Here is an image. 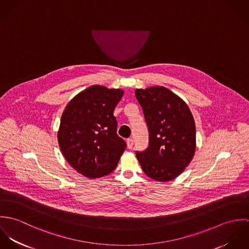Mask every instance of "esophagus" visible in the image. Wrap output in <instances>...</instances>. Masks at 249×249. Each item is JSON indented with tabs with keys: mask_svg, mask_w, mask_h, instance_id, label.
Wrapping results in <instances>:
<instances>
[{
	"mask_svg": "<svg viewBox=\"0 0 249 249\" xmlns=\"http://www.w3.org/2000/svg\"><path fill=\"white\" fill-rule=\"evenodd\" d=\"M126 143H127V147L128 148H132V146H133V140L131 138H128L126 140Z\"/></svg>",
	"mask_w": 249,
	"mask_h": 249,
	"instance_id": "esophagus-1",
	"label": "esophagus"
}]
</instances>
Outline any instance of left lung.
I'll return each instance as SVG.
<instances>
[{
	"instance_id": "left-lung-1",
	"label": "left lung",
	"mask_w": 249,
	"mask_h": 249,
	"mask_svg": "<svg viewBox=\"0 0 249 249\" xmlns=\"http://www.w3.org/2000/svg\"><path fill=\"white\" fill-rule=\"evenodd\" d=\"M148 127L149 144L136 157L143 173L166 182L181 175L196 152V124L187 104L163 86L136 89Z\"/></svg>"
}]
</instances>
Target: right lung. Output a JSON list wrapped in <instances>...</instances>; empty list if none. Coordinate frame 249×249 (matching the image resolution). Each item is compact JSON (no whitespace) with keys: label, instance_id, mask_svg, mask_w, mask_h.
<instances>
[{"label":"right lung","instance_id":"1","mask_svg":"<svg viewBox=\"0 0 249 249\" xmlns=\"http://www.w3.org/2000/svg\"><path fill=\"white\" fill-rule=\"evenodd\" d=\"M122 89L92 85L74 96L65 107L57 132L63 156L80 175L89 178L111 174L126 148L117 135L114 109Z\"/></svg>","mask_w":249,"mask_h":249}]
</instances>
